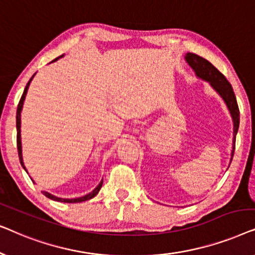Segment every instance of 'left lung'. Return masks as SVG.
<instances>
[{
    "instance_id": "obj_1",
    "label": "left lung",
    "mask_w": 255,
    "mask_h": 255,
    "mask_svg": "<svg viewBox=\"0 0 255 255\" xmlns=\"http://www.w3.org/2000/svg\"><path fill=\"white\" fill-rule=\"evenodd\" d=\"M187 64L193 68L195 74L198 79L203 80V81L209 82V85L212 87V89L222 97L224 101L226 107L231 114L232 122H233V140H232V152H231V160L233 158V153H235V145H236V135L239 128V108L237 103V99L233 92L232 86L226 80L224 75L215 67L211 62H209L207 59L200 57V55L194 53H187L186 57Z\"/></svg>"
}]
</instances>
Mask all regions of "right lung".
Returning a JSON list of instances; mask_svg holds the SVG:
<instances>
[{"instance_id":"add662e5","label":"right lung","mask_w":255,"mask_h":255,"mask_svg":"<svg viewBox=\"0 0 255 255\" xmlns=\"http://www.w3.org/2000/svg\"><path fill=\"white\" fill-rule=\"evenodd\" d=\"M64 57V54L60 55V57H58L57 59H54L53 61H57L59 58H62ZM52 61V62H53ZM36 74L32 75V78L30 79V81L27 82V85L25 87V89H24V93L22 97H20V101L18 103V107H17V114H16V128H17V149H18V156H19V161H20V165L24 169H25V172L27 173L26 170V167L24 166V161H23V155H22V138H20V113H22V109H23V104H24V100H25V96H26V93H27V89H29V86L31 81H32L33 76ZM103 184V180H101V182L99 183V186H97L95 189L93 191H90L89 194L85 195V196H81V197H76V198H61V197H57L54 196V195H52L50 193H47V191H43V194L46 196L47 198H50V200H53V201H57V202H64V203H80V202H85V201H88L90 198L95 197L97 194H99V191L101 189V187H102Z\"/></svg>"}]
</instances>
